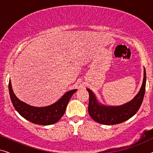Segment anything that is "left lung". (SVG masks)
Wrapping results in <instances>:
<instances>
[{
  "label": "left lung",
  "instance_id": "1",
  "mask_svg": "<svg viewBox=\"0 0 153 153\" xmlns=\"http://www.w3.org/2000/svg\"><path fill=\"white\" fill-rule=\"evenodd\" d=\"M146 74L144 70L143 84L139 93L131 101L118 106H106L100 104L95 96L90 89L88 114L95 122L100 124L111 125L123 123L132 117L139 109L143 102L146 91Z\"/></svg>",
  "mask_w": 153,
  "mask_h": 153
}]
</instances>
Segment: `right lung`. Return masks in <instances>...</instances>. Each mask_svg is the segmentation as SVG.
Segmentation results:
<instances>
[{
  "label": "right lung",
  "instance_id": "add662e5",
  "mask_svg": "<svg viewBox=\"0 0 153 153\" xmlns=\"http://www.w3.org/2000/svg\"><path fill=\"white\" fill-rule=\"evenodd\" d=\"M76 91V89L68 91L57 102L50 106L35 107L24 103L16 97L12 91L11 81H9L10 99L16 111L27 120L40 125H49L57 123L64 115L71 97Z\"/></svg>",
  "mask_w": 153,
  "mask_h": 153
}]
</instances>
